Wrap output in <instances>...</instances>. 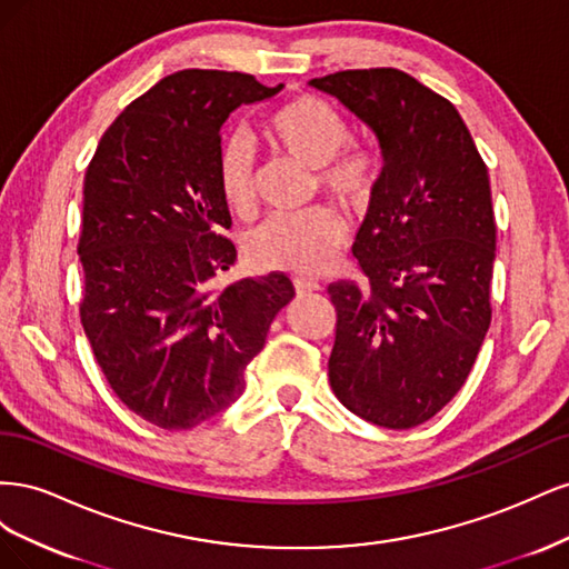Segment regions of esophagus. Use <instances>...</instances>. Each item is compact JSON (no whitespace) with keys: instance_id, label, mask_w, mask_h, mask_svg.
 I'll list each match as a JSON object with an SVG mask.
<instances>
[{"instance_id":"1","label":"esophagus","mask_w":569,"mask_h":569,"mask_svg":"<svg viewBox=\"0 0 569 569\" xmlns=\"http://www.w3.org/2000/svg\"><path fill=\"white\" fill-rule=\"evenodd\" d=\"M295 289H297V295H311V291H320L322 287H320V282H316V280L297 278V280H295Z\"/></svg>"}]
</instances>
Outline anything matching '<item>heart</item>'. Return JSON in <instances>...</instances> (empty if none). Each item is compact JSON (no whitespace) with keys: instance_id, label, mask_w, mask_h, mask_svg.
<instances>
[{"instance_id":"heart-1","label":"heart","mask_w":569,"mask_h":569,"mask_svg":"<svg viewBox=\"0 0 569 569\" xmlns=\"http://www.w3.org/2000/svg\"><path fill=\"white\" fill-rule=\"evenodd\" d=\"M266 140L291 159L318 168V182L332 199L358 209L370 197L375 157L349 142V126L327 101L303 94L287 101L263 123ZM218 180L222 199L237 216L256 209V159L247 142L222 149ZM349 239L347 222L327 206L306 213L272 216L251 234L256 263L287 272H322L330 268Z\"/></svg>"}]
</instances>
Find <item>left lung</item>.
Returning a JSON list of instances; mask_svg holds the SVG:
<instances>
[{"instance_id": "obj_1", "label": "left lung", "mask_w": 569, "mask_h": 569, "mask_svg": "<svg viewBox=\"0 0 569 569\" xmlns=\"http://www.w3.org/2000/svg\"><path fill=\"white\" fill-rule=\"evenodd\" d=\"M308 84L363 120L385 159L353 242L368 287L327 289L337 311L330 385L358 418L410 429L460 391L489 330L487 166L451 101L403 71H339Z\"/></svg>"}]
</instances>
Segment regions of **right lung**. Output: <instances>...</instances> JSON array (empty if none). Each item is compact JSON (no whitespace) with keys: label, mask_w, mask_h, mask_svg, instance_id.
<instances>
[{"label":"right lung","mask_w":569,"mask_h":569,"mask_svg":"<svg viewBox=\"0 0 569 569\" xmlns=\"http://www.w3.org/2000/svg\"><path fill=\"white\" fill-rule=\"evenodd\" d=\"M282 88L199 68L166 76L113 120L84 173L80 320L118 399L161 429L230 408L295 299L282 272L213 287L237 258L222 237L220 128Z\"/></svg>","instance_id":"1"}]
</instances>
